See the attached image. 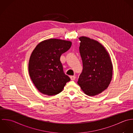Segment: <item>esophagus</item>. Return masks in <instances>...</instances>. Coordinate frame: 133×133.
<instances>
[{
	"mask_svg": "<svg viewBox=\"0 0 133 133\" xmlns=\"http://www.w3.org/2000/svg\"><path fill=\"white\" fill-rule=\"evenodd\" d=\"M70 79H71V80H72V81H74V80H75L76 78V76H70Z\"/></svg>",
	"mask_w": 133,
	"mask_h": 133,
	"instance_id": "obj_1",
	"label": "esophagus"
}]
</instances>
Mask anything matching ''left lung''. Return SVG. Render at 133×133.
I'll return each instance as SVG.
<instances>
[{
  "instance_id": "left-lung-1",
  "label": "left lung",
  "mask_w": 133,
  "mask_h": 133,
  "mask_svg": "<svg viewBox=\"0 0 133 133\" xmlns=\"http://www.w3.org/2000/svg\"><path fill=\"white\" fill-rule=\"evenodd\" d=\"M79 39L83 71L78 84L86 95L95 96L108 87L112 76V64L108 52L100 43L86 36H81Z\"/></svg>"
}]
</instances>
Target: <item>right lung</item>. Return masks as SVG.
<instances>
[{
	"mask_svg": "<svg viewBox=\"0 0 133 133\" xmlns=\"http://www.w3.org/2000/svg\"><path fill=\"white\" fill-rule=\"evenodd\" d=\"M71 45L69 41L50 38L39 43L32 51L29 61V73L40 92L48 96L58 94L70 80L64 72L60 57Z\"/></svg>",
	"mask_w": 133,
	"mask_h": 133,
	"instance_id": "obj_1",
	"label": "right lung"
}]
</instances>
